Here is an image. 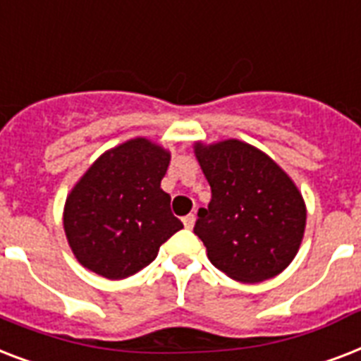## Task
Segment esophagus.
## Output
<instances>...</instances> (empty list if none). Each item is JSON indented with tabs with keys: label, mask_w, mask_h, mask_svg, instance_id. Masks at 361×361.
I'll use <instances>...</instances> for the list:
<instances>
[{
	"label": "esophagus",
	"mask_w": 361,
	"mask_h": 361,
	"mask_svg": "<svg viewBox=\"0 0 361 361\" xmlns=\"http://www.w3.org/2000/svg\"><path fill=\"white\" fill-rule=\"evenodd\" d=\"M195 221H197V215L189 214L183 217V225H185V228H192V226H195Z\"/></svg>",
	"instance_id": "obj_1"
}]
</instances>
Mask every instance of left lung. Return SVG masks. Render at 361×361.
<instances>
[{
  "mask_svg": "<svg viewBox=\"0 0 361 361\" xmlns=\"http://www.w3.org/2000/svg\"><path fill=\"white\" fill-rule=\"evenodd\" d=\"M195 155L212 187L195 225L209 262L241 283L279 275L296 257L307 219L296 183L274 159L236 138L197 142Z\"/></svg>",
  "mask_w": 361,
  "mask_h": 361,
  "instance_id": "8db88e82",
  "label": "left lung"
}]
</instances>
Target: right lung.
Returning <instances> with one entry per match:
<instances>
[{"instance_id": "obj_1", "label": "right lung", "mask_w": 361, "mask_h": 361, "mask_svg": "<svg viewBox=\"0 0 361 361\" xmlns=\"http://www.w3.org/2000/svg\"><path fill=\"white\" fill-rule=\"evenodd\" d=\"M170 152L133 138L104 152L67 197L63 228L76 260L106 279H125L155 260L183 228L161 189Z\"/></svg>"}]
</instances>
